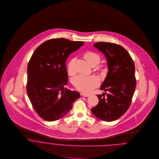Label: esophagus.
<instances>
[{
  "label": "esophagus",
  "instance_id": "34e87169",
  "mask_svg": "<svg viewBox=\"0 0 159 159\" xmlns=\"http://www.w3.org/2000/svg\"><path fill=\"white\" fill-rule=\"evenodd\" d=\"M81 95L84 96V97H89L90 95L88 93H81Z\"/></svg>",
  "mask_w": 159,
  "mask_h": 159
}]
</instances>
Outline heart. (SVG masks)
I'll use <instances>...</instances> for the list:
<instances>
[{"label":"heart","mask_w":159,"mask_h":159,"mask_svg":"<svg viewBox=\"0 0 159 159\" xmlns=\"http://www.w3.org/2000/svg\"><path fill=\"white\" fill-rule=\"evenodd\" d=\"M86 61L91 65L93 63L98 64L100 62V57L98 54L92 52H88L84 55ZM69 71L73 70V60L71 61L68 65ZM98 83V79L95 76H87L84 75H79L75 77L73 80V84L75 87L83 92H89Z\"/></svg>","instance_id":"b5f03b06"}]
</instances>
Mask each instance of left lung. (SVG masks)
<instances>
[{
    "label": "left lung",
    "mask_w": 159,
    "mask_h": 159,
    "mask_svg": "<svg viewBox=\"0 0 159 159\" xmlns=\"http://www.w3.org/2000/svg\"><path fill=\"white\" fill-rule=\"evenodd\" d=\"M93 46L105 55L108 72L100 86L107 91L97 95L99 102L91 109L97 118L111 122L121 117L129 108L136 88L135 64L129 53L122 46L98 42Z\"/></svg>",
    "instance_id": "8db88e82"
}]
</instances>
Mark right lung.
<instances>
[{"label": "right lung", "mask_w": 159, "mask_h": 159, "mask_svg": "<svg viewBox=\"0 0 159 159\" xmlns=\"http://www.w3.org/2000/svg\"><path fill=\"white\" fill-rule=\"evenodd\" d=\"M84 42L65 39L48 40L33 53L27 66V93L38 114L47 121L58 120L68 113L79 92L67 89L66 59Z\"/></svg>", "instance_id": "right-lung-1"}]
</instances>
